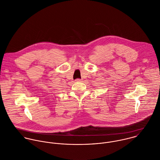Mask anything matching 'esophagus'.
Wrapping results in <instances>:
<instances>
[{
  "label": "esophagus",
  "mask_w": 160,
  "mask_h": 160,
  "mask_svg": "<svg viewBox=\"0 0 160 160\" xmlns=\"http://www.w3.org/2000/svg\"><path fill=\"white\" fill-rule=\"evenodd\" d=\"M75 82H82V80L81 79H76Z\"/></svg>",
  "instance_id": "esophagus-1"
}]
</instances>
